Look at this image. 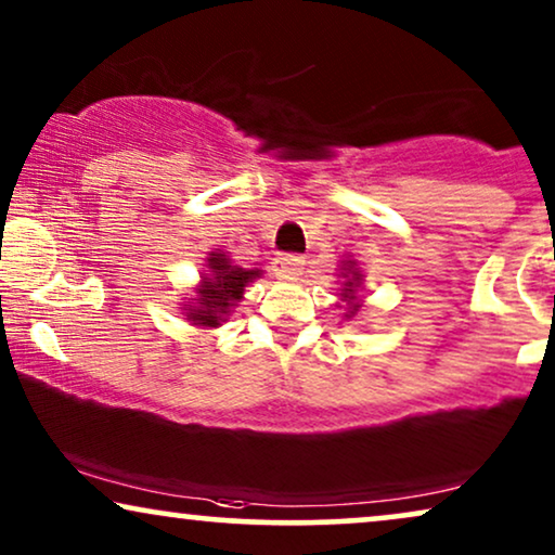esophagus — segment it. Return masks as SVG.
Masks as SVG:
<instances>
[{"instance_id": "esophagus-1", "label": "esophagus", "mask_w": 555, "mask_h": 555, "mask_svg": "<svg viewBox=\"0 0 555 555\" xmlns=\"http://www.w3.org/2000/svg\"><path fill=\"white\" fill-rule=\"evenodd\" d=\"M302 260L300 255H280L275 262H272V270H275L278 278H298L302 272Z\"/></svg>"}]
</instances>
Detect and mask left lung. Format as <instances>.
I'll return each mask as SVG.
<instances>
[{
  "label": "left lung",
  "instance_id": "1",
  "mask_svg": "<svg viewBox=\"0 0 555 555\" xmlns=\"http://www.w3.org/2000/svg\"><path fill=\"white\" fill-rule=\"evenodd\" d=\"M340 278H344V287H340V300H346V318H353L356 310H359V287L363 283V275L359 270L356 260H346L340 264Z\"/></svg>",
  "mask_w": 555,
  "mask_h": 555
}]
</instances>
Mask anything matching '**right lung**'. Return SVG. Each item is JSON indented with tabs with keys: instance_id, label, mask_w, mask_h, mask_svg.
Masks as SVG:
<instances>
[{
	"instance_id": "1",
	"label": "right lung",
	"mask_w": 555,
	"mask_h": 555,
	"mask_svg": "<svg viewBox=\"0 0 555 555\" xmlns=\"http://www.w3.org/2000/svg\"><path fill=\"white\" fill-rule=\"evenodd\" d=\"M262 270H245L234 264L222 249L209 253L207 272H202V283L196 287V298H189L192 306H186V321L204 328H217L227 321L232 308L237 306L245 295V287L260 278Z\"/></svg>"
}]
</instances>
